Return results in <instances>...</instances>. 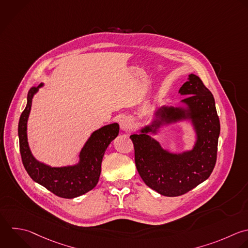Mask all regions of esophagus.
I'll use <instances>...</instances> for the list:
<instances>
[{"mask_svg": "<svg viewBox=\"0 0 248 248\" xmlns=\"http://www.w3.org/2000/svg\"><path fill=\"white\" fill-rule=\"evenodd\" d=\"M119 124H120V129L121 131L123 132H130L132 131V122L129 118L127 117H123L120 121H119Z\"/></svg>", "mask_w": 248, "mask_h": 248, "instance_id": "esophagus-1", "label": "esophagus"}]
</instances>
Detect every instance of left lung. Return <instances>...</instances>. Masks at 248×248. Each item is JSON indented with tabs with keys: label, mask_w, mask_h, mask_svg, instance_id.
<instances>
[{
	"label": "left lung",
	"mask_w": 248,
	"mask_h": 248,
	"mask_svg": "<svg viewBox=\"0 0 248 248\" xmlns=\"http://www.w3.org/2000/svg\"><path fill=\"white\" fill-rule=\"evenodd\" d=\"M178 94L185 96L176 106L157 107L152 120L131 135L137 170L144 183L167 197L187 193L204 180L216 162L220 123L211 92L196 75H189ZM187 122L195 134L191 150L172 153L153 137L170 124Z\"/></svg>",
	"instance_id": "1"
}]
</instances>
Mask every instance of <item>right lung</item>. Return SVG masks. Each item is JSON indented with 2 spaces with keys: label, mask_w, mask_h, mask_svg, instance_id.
<instances>
[{
  "label": "right lung",
  "mask_w": 248,
  "mask_h": 248,
  "mask_svg": "<svg viewBox=\"0 0 248 248\" xmlns=\"http://www.w3.org/2000/svg\"><path fill=\"white\" fill-rule=\"evenodd\" d=\"M43 86L44 83H41L38 87L30 89L26 108L19 119L18 138L22 162L35 182L61 198L74 199L89 192L97 185L105 151L118 136L119 125L112 123L94 131L81 148L78 161L74 165L52 167L37 160L29 146L27 124L33 98Z\"/></svg>",
  "instance_id": "add662e5"
}]
</instances>
